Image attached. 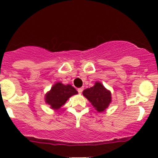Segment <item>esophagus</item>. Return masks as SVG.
Returning <instances> with one entry per match:
<instances>
[{"instance_id":"34e87169","label":"esophagus","mask_w":158,"mask_h":158,"mask_svg":"<svg viewBox=\"0 0 158 158\" xmlns=\"http://www.w3.org/2000/svg\"><path fill=\"white\" fill-rule=\"evenodd\" d=\"M82 90H83V88H78V92H79V94H81V92H82Z\"/></svg>"}]
</instances>
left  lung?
<instances>
[{
  "label": "left lung",
  "instance_id": "obj_1",
  "mask_svg": "<svg viewBox=\"0 0 158 158\" xmlns=\"http://www.w3.org/2000/svg\"><path fill=\"white\" fill-rule=\"evenodd\" d=\"M82 94L100 113L105 111L111 102V93L100 81H96L93 87L83 90Z\"/></svg>",
  "mask_w": 158,
  "mask_h": 158
}]
</instances>
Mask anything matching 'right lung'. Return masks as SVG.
<instances>
[{
  "label": "right lung",
  "mask_w": 158,
  "mask_h": 158,
  "mask_svg": "<svg viewBox=\"0 0 158 158\" xmlns=\"http://www.w3.org/2000/svg\"><path fill=\"white\" fill-rule=\"evenodd\" d=\"M77 94V90L71 85H63L59 81L52 85L51 89L45 94L44 100L50 108L59 110L64 106L69 98Z\"/></svg>",
  "instance_id": "obj_1"
}]
</instances>
